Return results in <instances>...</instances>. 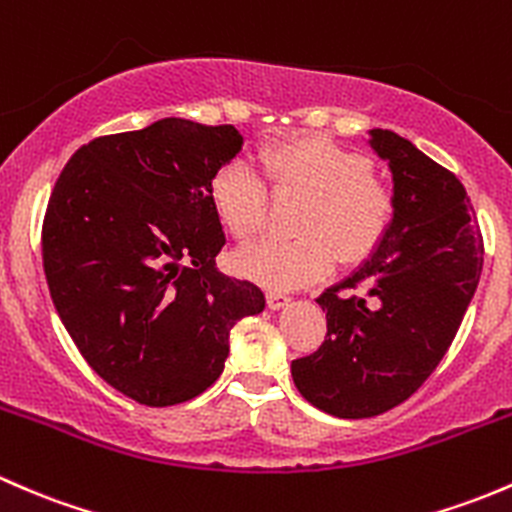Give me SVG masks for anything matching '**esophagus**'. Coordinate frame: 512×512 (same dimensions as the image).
<instances>
[{"label":"esophagus","instance_id":"esophagus-1","mask_svg":"<svg viewBox=\"0 0 512 512\" xmlns=\"http://www.w3.org/2000/svg\"><path fill=\"white\" fill-rule=\"evenodd\" d=\"M266 300H268V308H271V310H281V308H286L288 303H291V298H288L286 293H276V291L268 293Z\"/></svg>","mask_w":512,"mask_h":512}]
</instances>
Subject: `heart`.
Here are the masks:
<instances>
[{
	"label": "heart",
	"instance_id": "obj_1",
	"mask_svg": "<svg viewBox=\"0 0 512 512\" xmlns=\"http://www.w3.org/2000/svg\"><path fill=\"white\" fill-rule=\"evenodd\" d=\"M276 194H300L298 239H261L236 251L234 266L276 291L308 286L340 263L374 254L394 221V192L374 175L370 155L325 135H295L258 152ZM209 202L234 239L249 241L266 224L268 187L249 160H231L209 182Z\"/></svg>",
	"mask_w": 512,
	"mask_h": 512
}]
</instances>
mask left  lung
Wrapping results in <instances>:
<instances>
[{"label":"left lung","mask_w":512,"mask_h":512,"mask_svg":"<svg viewBox=\"0 0 512 512\" xmlns=\"http://www.w3.org/2000/svg\"><path fill=\"white\" fill-rule=\"evenodd\" d=\"M370 145L392 170L394 221L374 254L320 295L328 335L291 365L298 392L340 419L412 397L451 347L483 271L458 177L392 130H370Z\"/></svg>","instance_id":"1"}]
</instances>
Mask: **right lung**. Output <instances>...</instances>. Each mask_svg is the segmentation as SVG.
Instances as JSON below:
<instances>
[{
	"instance_id": "obj_1",
	"label": "right lung",
	"mask_w": 512,
	"mask_h": 512,
	"mask_svg": "<svg viewBox=\"0 0 512 512\" xmlns=\"http://www.w3.org/2000/svg\"><path fill=\"white\" fill-rule=\"evenodd\" d=\"M234 125L162 118L76 150L46 207L41 251L63 328L98 377L147 407L212 387L229 333L266 308L217 268L209 182L239 155Z\"/></svg>"
}]
</instances>
